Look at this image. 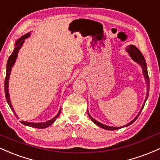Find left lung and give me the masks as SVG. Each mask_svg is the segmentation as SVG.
Returning a JSON list of instances; mask_svg holds the SVG:
<instances>
[{
	"label": "left lung",
	"mask_w": 160,
	"mask_h": 160,
	"mask_svg": "<svg viewBox=\"0 0 160 160\" xmlns=\"http://www.w3.org/2000/svg\"><path fill=\"white\" fill-rule=\"evenodd\" d=\"M126 50H127V52L129 53V55H130V57L132 58V59H133V61H135L136 62L138 63V64L142 67V73H143L144 77H145V79H146V82H147V96H146V99H145V101H144V103H143V104H142V108H141V110H140V113H139V114H137V116L136 117V118L133 120V121H130V123H128V124H127V125H124V126H123V127H118V128H117V127H109V126H107V125L103 124V123H100V122H98V121H96V120H94V118H92V117H91V115L88 114L89 118H90L91 119H92V121H93L96 125H98V126L100 127V128H101L105 129V130H118V129H121L122 128H124V127H128V126H129V125L131 124V123H133V122H134L136 120H137V118H138L139 115H140V112H141V111L142 110V108H143L144 104H145L146 101H147V98H148V95H149V75H148V72H147V64H146V61H145V59H144L143 56H142V53L140 52V51L139 50V49H137V48L135 46H133V45H130L129 46H128V47H127V49H126Z\"/></svg>",
	"instance_id": "8db88e82"
}]
</instances>
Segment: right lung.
<instances>
[{
    "label": "right lung",
    "mask_w": 160,
    "mask_h": 160,
    "mask_svg": "<svg viewBox=\"0 0 160 160\" xmlns=\"http://www.w3.org/2000/svg\"><path fill=\"white\" fill-rule=\"evenodd\" d=\"M30 36V32H27V34L23 35V37H21L20 39L17 40L16 43H15L14 49H13V52H12V54L10 56V57L8 58V62H7V74H6V78H5V81H4L5 97H6V100H7V101H8V104H9L10 108H11V110L13 111L14 115H16V113L14 112V111H13V107H12L11 100H10L9 92H8L9 78H10V75H11V72L12 67H13V65H14L15 61H16L17 57H18L19 50H20V49L22 47V46H23V43L24 42V39L28 38ZM60 112H61V108H60L59 113H58L57 115H56V117H54V118H52L51 120H49V121L44 122V123H31V122H27V121H21V123H23V124L26 125V126L31 127V128L43 129V128H48V127L50 126L51 124H52V123L55 122V121L56 120V118L59 117V115L60 114ZM16 117H18V116L16 115Z\"/></svg>",
    "instance_id": "obj_1"
}]
</instances>
